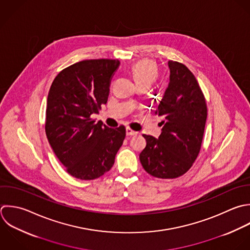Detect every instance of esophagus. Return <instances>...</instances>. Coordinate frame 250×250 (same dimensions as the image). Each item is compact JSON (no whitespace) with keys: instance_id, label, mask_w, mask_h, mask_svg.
Masks as SVG:
<instances>
[{"instance_id":"34e87169","label":"esophagus","mask_w":250,"mask_h":250,"mask_svg":"<svg viewBox=\"0 0 250 250\" xmlns=\"http://www.w3.org/2000/svg\"><path fill=\"white\" fill-rule=\"evenodd\" d=\"M125 130H126V135H127V136H133V135H136V134H137L136 131L132 130V129L129 128V127H126Z\"/></svg>"}]
</instances>
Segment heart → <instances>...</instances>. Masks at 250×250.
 I'll use <instances>...</instances> for the list:
<instances>
[{"label":"heart","mask_w":250,"mask_h":250,"mask_svg":"<svg viewBox=\"0 0 250 250\" xmlns=\"http://www.w3.org/2000/svg\"><path fill=\"white\" fill-rule=\"evenodd\" d=\"M130 72L137 85L143 83L150 85L159 76L157 65L148 59H142L135 62L131 66Z\"/></svg>","instance_id":"b5f03b06"}]
</instances>
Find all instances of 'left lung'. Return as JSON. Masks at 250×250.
<instances>
[{"instance_id": "left-lung-1", "label": "left lung", "mask_w": 250, "mask_h": 250, "mask_svg": "<svg viewBox=\"0 0 250 250\" xmlns=\"http://www.w3.org/2000/svg\"><path fill=\"white\" fill-rule=\"evenodd\" d=\"M169 83L155 114L162 117L159 138L143 134L146 147L139 159L152 176L173 179L185 174L203 142L208 108L194 74L182 63L168 61ZM156 100V99H155Z\"/></svg>"}]
</instances>
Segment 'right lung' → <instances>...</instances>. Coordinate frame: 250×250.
Listing matches in <instances>:
<instances>
[{
    "mask_svg": "<svg viewBox=\"0 0 250 250\" xmlns=\"http://www.w3.org/2000/svg\"><path fill=\"white\" fill-rule=\"evenodd\" d=\"M118 59H89L63 69L47 95L45 134L67 172L92 180L109 171L125 137V127L110 128L91 118L107 103Z\"/></svg>",
    "mask_w": 250,
    "mask_h": 250,
    "instance_id": "obj_1",
    "label": "right lung"
}]
</instances>
